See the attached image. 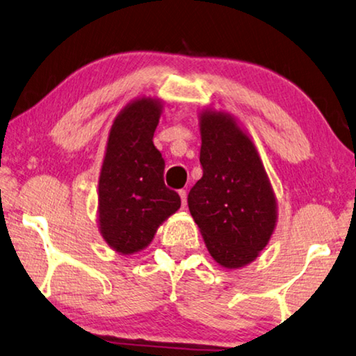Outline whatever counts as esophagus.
I'll use <instances>...</instances> for the list:
<instances>
[{
  "mask_svg": "<svg viewBox=\"0 0 356 356\" xmlns=\"http://www.w3.org/2000/svg\"><path fill=\"white\" fill-rule=\"evenodd\" d=\"M180 201H182V207L187 206V190H179Z\"/></svg>",
  "mask_w": 356,
  "mask_h": 356,
  "instance_id": "1",
  "label": "esophagus"
}]
</instances>
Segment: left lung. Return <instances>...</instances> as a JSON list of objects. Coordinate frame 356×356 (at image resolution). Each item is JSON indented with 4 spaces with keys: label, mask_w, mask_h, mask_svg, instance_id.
<instances>
[{
    "label": "left lung",
    "mask_w": 356,
    "mask_h": 356,
    "mask_svg": "<svg viewBox=\"0 0 356 356\" xmlns=\"http://www.w3.org/2000/svg\"><path fill=\"white\" fill-rule=\"evenodd\" d=\"M202 177L188 209L207 250L225 268H241L266 247L275 227V198L250 138L222 112L201 114Z\"/></svg>",
    "instance_id": "1"
}]
</instances>
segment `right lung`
<instances>
[{
    "mask_svg": "<svg viewBox=\"0 0 356 356\" xmlns=\"http://www.w3.org/2000/svg\"><path fill=\"white\" fill-rule=\"evenodd\" d=\"M161 106L150 98L128 104L114 120L99 176V228L112 249L134 253L180 207L163 179L165 160L154 145Z\"/></svg>",
    "mask_w": 356,
    "mask_h": 356,
    "instance_id": "obj_1",
    "label": "right lung"
}]
</instances>
